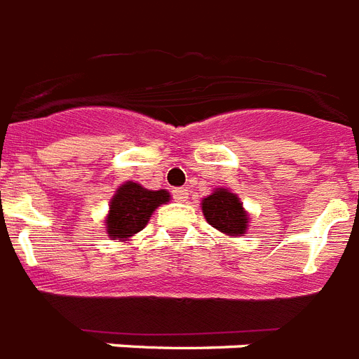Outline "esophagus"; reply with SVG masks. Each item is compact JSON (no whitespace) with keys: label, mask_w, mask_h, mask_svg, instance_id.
<instances>
[{"label":"esophagus","mask_w":359,"mask_h":359,"mask_svg":"<svg viewBox=\"0 0 359 359\" xmlns=\"http://www.w3.org/2000/svg\"><path fill=\"white\" fill-rule=\"evenodd\" d=\"M172 194H174V200L180 203H185L189 200V191L185 187H177L172 191Z\"/></svg>","instance_id":"esophagus-1"}]
</instances>
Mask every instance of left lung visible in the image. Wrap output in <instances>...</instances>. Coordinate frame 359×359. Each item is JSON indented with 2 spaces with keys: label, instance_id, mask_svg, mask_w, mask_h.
I'll list each match as a JSON object with an SVG mask.
<instances>
[{
  "label": "left lung",
  "instance_id": "8db88e82",
  "mask_svg": "<svg viewBox=\"0 0 359 359\" xmlns=\"http://www.w3.org/2000/svg\"><path fill=\"white\" fill-rule=\"evenodd\" d=\"M200 208H202L208 224L219 229L220 233L229 235V237H241L248 231L250 215L243 208L241 198L231 193L229 189H215L213 193L203 198Z\"/></svg>",
  "mask_w": 359,
  "mask_h": 359
}]
</instances>
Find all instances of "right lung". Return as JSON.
<instances>
[{
    "label": "right lung",
    "mask_w": 359,
    "mask_h": 359,
    "mask_svg": "<svg viewBox=\"0 0 359 359\" xmlns=\"http://www.w3.org/2000/svg\"><path fill=\"white\" fill-rule=\"evenodd\" d=\"M166 202H170V193L166 189L150 191L140 183H122L111 198L105 217L109 239L118 243L130 241L135 233L146 228L154 211Z\"/></svg>",
    "instance_id": "obj_1"
}]
</instances>
